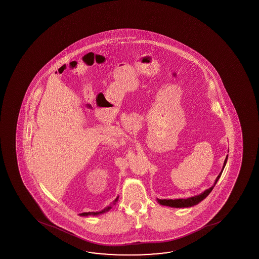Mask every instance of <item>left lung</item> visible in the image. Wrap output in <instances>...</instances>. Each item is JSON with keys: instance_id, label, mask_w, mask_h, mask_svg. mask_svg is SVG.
Wrapping results in <instances>:
<instances>
[{"instance_id": "left-lung-1", "label": "left lung", "mask_w": 259, "mask_h": 259, "mask_svg": "<svg viewBox=\"0 0 259 259\" xmlns=\"http://www.w3.org/2000/svg\"><path fill=\"white\" fill-rule=\"evenodd\" d=\"M228 157L229 155L226 156L225 159L224 164L222 167V170H221L220 174L218 175L216 180H215V183L213 184V186L210 187L209 189H207L206 191H204L202 193H200L199 195L193 196V197H190V198H187V199H157V202L159 204H161L162 206H168V207H171V208H190L192 206H195L197 204H199L200 201H202L204 199L207 198V196L211 192L213 188L216 185V183H218V181L221 178V174L222 171L224 170L225 166L228 161Z\"/></svg>"}]
</instances>
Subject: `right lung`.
<instances>
[{"label": "right lung", "instance_id": "1", "mask_svg": "<svg viewBox=\"0 0 259 259\" xmlns=\"http://www.w3.org/2000/svg\"><path fill=\"white\" fill-rule=\"evenodd\" d=\"M118 196L116 197V199L113 201V203H111L109 206H107V207H106V208H104V209H102V210H100V211H97V212H83V213H80L79 214V216L81 217H89V216H98V215H100V214H103V213H105V212L109 211L110 210L111 208H112V207L114 206V205H115V203L117 202V200H118Z\"/></svg>", "mask_w": 259, "mask_h": 259}]
</instances>
